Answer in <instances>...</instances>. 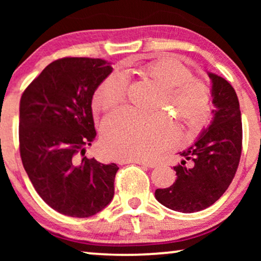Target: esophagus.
Wrapping results in <instances>:
<instances>
[{"label": "esophagus", "mask_w": 261, "mask_h": 261, "mask_svg": "<svg viewBox=\"0 0 261 261\" xmlns=\"http://www.w3.org/2000/svg\"><path fill=\"white\" fill-rule=\"evenodd\" d=\"M120 165H123V164H129V163H133V164H139V165H144V166H147V167H154L155 164L154 163H149V162H146V160H141V159H120L119 162Z\"/></svg>", "instance_id": "esophagus-1"}]
</instances>
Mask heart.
<instances>
[{
	"label": "heart",
	"instance_id": "heart-1",
	"mask_svg": "<svg viewBox=\"0 0 261 261\" xmlns=\"http://www.w3.org/2000/svg\"><path fill=\"white\" fill-rule=\"evenodd\" d=\"M142 76L162 89L159 107H169L185 121L190 129L198 128L210 106L209 89L192 80L191 71L177 60L164 58L138 67ZM127 80L121 72L106 77L94 95L97 109L113 110L126 98ZM177 129L164 114L146 116L121 109L103 123L102 142L108 154L115 158L149 159L177 140Z\"/></svg>",
	"mask_w": 261,
	"mask_h": 261
}]
</instances>
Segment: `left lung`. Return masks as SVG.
Returning <instances> with one entry per match:
<instances>
[{
    "mask_svg": "<svg viewBox=\"0 0 261 261\" xmlns=\"http://www.w3.org/2000/svg\"><path fill=\"white\" fill-rule=\"evenodd\" d=\"M212 83L213 119L173 166L177 179L156 189L155 198L174 212L190 214L214 204L233 180L242 146L240 105L234 88L221 76L206 72Z\"/></svg>",
    "mask_w": 261,
    "mask_h": 261,
    "instance_id": "left-lung-1",
    "label": "left lung"
}]
</instances>
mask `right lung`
<instances>
[{
    "label": "right lung",
    "instance_id": "right-lung-1",
    "mask_svg": "<svg viewBox=\"0 0 261 261\" xmlns=\"http://www.w3.org/2000/svg\"><path fill=\"white\" fill-rule=\"evenodd\" d=\"M112 72L107 60L63 58L46 66L21 97L23 167L39 196L66 216H92L114 197L116 164L84 156L96 138L92 96Z\"/></svg>",
    "mask_w": 261,
    "mask_h": 261
}]
</instances>
